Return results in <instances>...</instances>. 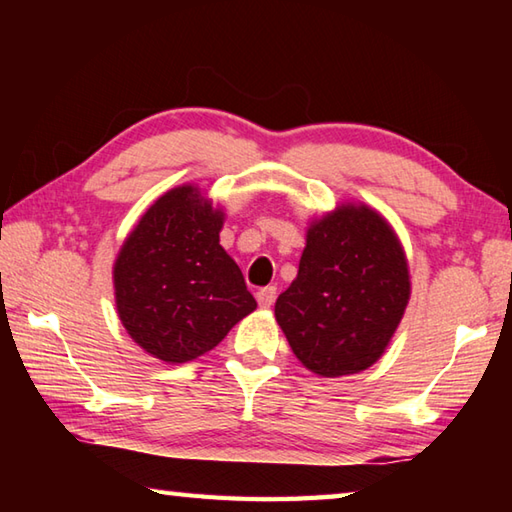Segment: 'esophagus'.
Wrapping results in <instances>:
<instances>
[{"instance_id": "1", "label": "esophagus", "mask_w": 512, "mask_h": 512, "mask_svg": "<svg viewBox=\"0 0 512 512\" xmlns=\"http://www.w3.org/2000/svg\"><path fill=\"white\" fill-rule=\"evenodd\" d=\"M275 296H277V291H275V287H264V289H259L257 291V302H259V307L262 309H268L275 302Z\"/></svg>"}]
</instances>
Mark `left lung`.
Wrapping results in <instances>:
<instances>
[{
  "instance_id": "obj_1",
  "label": "left lung",
  "mask_w": 512,
  "mask_h": 512,
  "mask_svg": "<svg viewBox=\"0 0 512 512\" xmlns=\"http://www.w3.org/2000/svg\"><path fill=\"white\" fill-rule=\"evenodd\" d=\"M409 298V262L393 225L368 205L341 203L309 221L275 320L302 366L345 377L381 359Z\"/></svg>"
}]
</instances>
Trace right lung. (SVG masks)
Wrapping results in <instances>:
<instances>
[{"mask_svg": "<svg viewBox=\"0 0 512 512\" xmlns=\"http://www.w3.org/2000/svg\"><path fill=\"white\" fill-rule=\"evenodd\" d=\"M225 212L196 185L162 194L121 244L112 284L121 325L144 352L187 363L216 348L257 302L219 244Z\"/></svg>", "mask_w": 512, "mask_h": 512, "instance_id": "obj_1", "label": "right lung"}]
</instances>
